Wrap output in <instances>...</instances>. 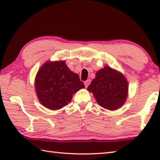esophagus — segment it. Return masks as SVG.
Returning a JSON list of instances; mask_svg holds the SVG:
<instances>
[{"label": "esophagus", "mask_w": 160, "mask_h": 160, "mask_svg": "<svg viewBox=\"0 0 160 160\" xmlns=\"http://www.w3.org/2000/svg\"><path fill=\"white\" fill-rule=\"evenodd\" d=\"M90 82H91V81L89 80H86L85 82H84V85H85V87H87L89 85V84H90Z\"/></svg>", "instance_id": "esophagus-1"}]
</instances>
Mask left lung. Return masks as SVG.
Masks as SVG:
<instances>
[{
  "label": "left lung",
  "instance_id": "left-lung-1",
  "mask_svg": "<svg viewBox=\"0 0 160 160\" xmlns=\"http://www.w3.org/2000/svg\"><path fill=\"white\" fill-rule=\"evenodd\" d=\"M87 90L93 93L100 106L115 111L123 106L127 100L128 84L121 72L105 66L97 71Z\"/></svg>",
  "mask_w": 160,
  "mask_h": 160
}]
</instances>
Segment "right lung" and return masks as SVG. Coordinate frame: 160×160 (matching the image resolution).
<instances>
[{
	"label": "right lung",
	"mask_w": 160,
	"mask_h": 160,
	"mask_svg": "<svg viewBox=\"0 0 160 160\" xmlns=\"http://www.w3.org/2000/svg\"><path fill=\"white\" fill-rule=\"evenodd\" d=\"M34 84L40 104L50 110L65 107L75 93L85 87L79 76L69 69L64 60L44 63L36 74Z\"/></svg>",
	"instance_id": "obj_1"
}]
</instances>
